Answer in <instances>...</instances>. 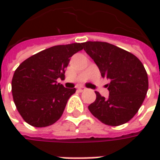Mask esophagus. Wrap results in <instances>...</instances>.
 <instances>
[{
  "mask_svg": "<svg viewBox=\"0 0 160 160\" xmlns=\"http://www.w3.org/2000/svg\"><path fill=\"white\" fill-rule=\"evenodd\" d=\"M77 89H78L79 92H83V91H85V90H86V88H85V87H83V86H79Z\"/></svg>",
  "mask_w": 160,
  "mask_h": 160,
  "instance_id": "esophagus-1",
  "label": "esophagus"
}]
</instances>
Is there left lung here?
I'll return each instance as SVG.
<instances>
[{"mask_svg": "<svg viewBox=\"0 0 160 160\" xmlns=\"http://www.w3.org/2000/svg\"><path fill=\"white\" fill-rule=\"evenodd\" d=\"M83 49L93 59L102 77L109 80V95L96 92V100L88 108L108 126L123 125L133 118L148 92V75L136 56L104 42H83Z\"/></svg>", "mask_w": 160, "mask_h": 160, "instance_id": "1", "label": "left lung"}]
</instances>
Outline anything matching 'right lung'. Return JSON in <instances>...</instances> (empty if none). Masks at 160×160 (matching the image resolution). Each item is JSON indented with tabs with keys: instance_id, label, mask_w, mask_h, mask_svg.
Instances as JSON below:
<instances>
[{
	"instance_id": "obj_1",
	"label": "right lung",
	"mask_w": 160,
	"mask_h": 160,
	"mask_svg": "<svg viewBox=\"0 0 160 160\" xmlns=\"http://www.w3.org/2000/svg\"><path fill=\"white\" fill-rule=\"evenodd\" d=\"M82 49L78 42L51 47L31 56L16 69L11 82L12 96L28 124L45 127L62 116L76 88H65L57 80L64 78L70 58Z\"/></svg>"
}]
</instances>
